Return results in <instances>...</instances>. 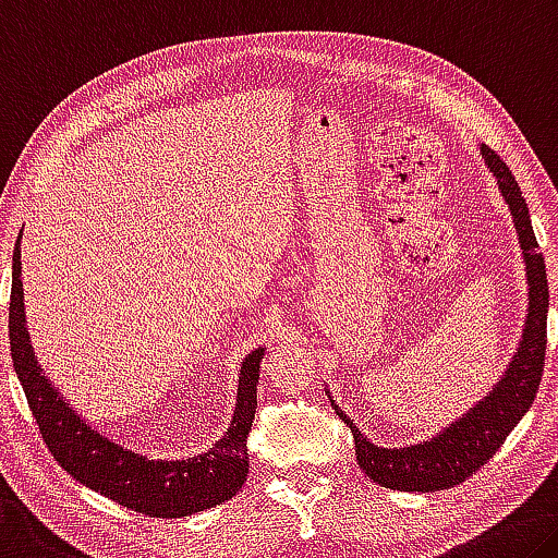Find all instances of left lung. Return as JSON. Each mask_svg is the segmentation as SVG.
Listing matches in <instances>:
<instances>
[{"label":"left lung","mask_w":558,"mask_h":558,"mask_svg":"<svg viewBox=\"0 0 558 558\" xmlns=\"http://www.w3.org/2000/svg\"><path fill=\"white\" fill-rule=\"evenodd\" d=\"M482 156L489 171L497 175L499 191L504 201L509 203L521 251H524L529 280V315L524 335H521V344L517 355L511 357L507 375L501 377V383L494 387L489 397L472 407L452 427L439 432L429 441H422V445L400 449L377 447L365 435H360V429L332 400L338 417L350 424L352 429L360 470L387 489L439 492L462 484L466 476H472L486 464V459H492V454L504 445V439L509 437V432L517 427V422L529 412L544 375L546 311H549V282H546L544 255L538 253L529 206L509 166L489 146H482Z\"/></svg>","instance_id":"8db88e82"}]
</instances>
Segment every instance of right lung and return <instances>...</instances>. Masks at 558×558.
<instances>
[{"label": "right lung", "instance_id": "1", "mask_svg": "<svg viewBox=\"0 0 558 558\" xmlns=\"http://www.w3.org/2000/svg\"><path fill=\"white\" fill-rule=\"evenodd\" d=\"M20 258L22 251L16 241L12 295H9V344H12L16 377L37 420L39 435L61 470L121 507L158 519L189 517L235 497L247 476V435L258 407L255 385H258L263 350H253L243 362L233 422L214 449L175 462L166 459L156 462L134 454L88 427L41 375L24 327Z\"/></svg>", "mask_w": 558, "mask_h": 558}]
</instances>
